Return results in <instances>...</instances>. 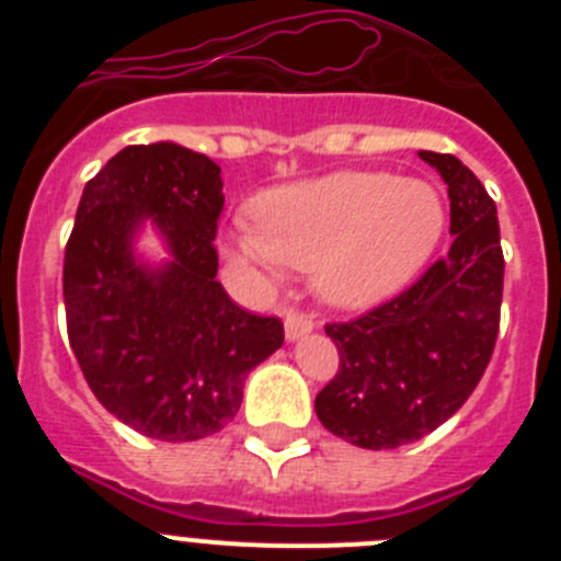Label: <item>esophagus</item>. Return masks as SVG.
<instances>
[{"instance_id":"esophagus-1","label":"esophagus","mask_w":561,"mask_h":561,"mask_svg":"<svg viewBox=\"0 0 561 561\" xmlns=\"http://www.w3.org/2000/svg\"><path fill=\"white\" fill-rule=\"evenodd\" d=\"M284 329H286V340L295 342V340H300V336H306L314 331V320L306 314H300V311H286Z\"/></svg>"}]
</instances>
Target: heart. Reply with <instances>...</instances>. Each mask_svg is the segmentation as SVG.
Masks as SVG:
<instances>
[{
  "mask_svg": "<svg viewBox=\"0 0 561 561\" xmlns=\"http://www.w3.org/2000/svg\"><path fill=\"white\" fill-rule=\"evenodd\" d=\"M252 221L225 230L232 264L277 284L314 272L334 306L362 309L393 295L438 247L447 210L430 182L385 171H336L289 182L252 202Z\"/></svg>",
  "mask_w": 561,
  "mask_h": 561,
  "instance_id": "heart-1",
  "label": "heart"
}]
</instances>
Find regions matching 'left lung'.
Returning <instances> with one entry per match:
<instances>
[{
    "label": "left lung",
    "mask_w": 561,
    "mask_h": 561,
    "mask_svg": "<svg viewBox=\"0 0 561 561\" xmlns=\"http://www.w3.org/2000/svg\"><path fill=\"white\" fill-rule=\"evenodd\" d=\"M419 157L447 182L453 247L399 297L325 325L340 370L317 393V419L362 449L413 444L453 419L497 342L505 270L497 207L458 157Z\"/></svg>",
    "instance_id": "left-lung-1"
}]
</instances>
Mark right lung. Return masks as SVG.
I'll list each match as a JSON object with an SVG mask.
<instances>
[{"mask_svg": "<svg viewBox=\"0 0 561 561\" xmlns=\"http://www.w3.org/2000/svg\"><path fill=\"white\" fill-rule=\"evenodd\" d=\"M221 168L176 142L128 146L87 182L64 252L72 354L103 408L157 440L236 419L244 381L284 345L277 317L238 309L216 280ZM151 226L169 261L133 250Z\"/></svg>", "mask_w": 561, "mask_h": 561, "instance_id": "right-lung-1", "label": "right lung"}]
</instances>
